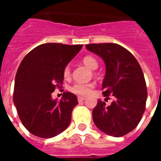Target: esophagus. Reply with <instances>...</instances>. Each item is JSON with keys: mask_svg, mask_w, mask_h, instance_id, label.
<instances>
[{"mask_svg": "<svg viewBox=\"0 0 161 161\" xmlns=\"http://www.w3.org/2000/svg\"><path fill=\"white\" fill-rule=\"evenodd\" d=\"M85 99H86L85 97H81V96H78V102H81V101H84Z\"/></svg>", "mask_w": 161, "mask_h": 161, "instance_id": "1", "label": "esophagus"}]
</instances>
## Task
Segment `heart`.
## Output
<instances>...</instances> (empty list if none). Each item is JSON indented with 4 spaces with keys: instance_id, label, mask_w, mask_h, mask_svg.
Wrapping results in <instances>:
<instances>
[{
    "instance_id": "b5f03b06",
    "label": "heart",
    "mask_w": 161,
    "mask_h": 161,
    "mask_svg": "<svg viewBox=\"0 0 161 161\" xmlns=\"http://www.w3.org/2000/svg\"><path fill=\"white\" fill-rule=\"evenodd\" d=\"M83 63L87 67L91 69H96L98 68V62L96 59L91 56H87L83 58ZM63 75L65 78H68L70 76V68L67 66L63 70ZM94 88V83H75L69 88V90L72 93L81 96L88 95L92 92L93 88Z\"/></svg>"
}]
</instances>
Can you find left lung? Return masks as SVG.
Returning a JSON list of instances; mask_svg holds the SVG:
<instances>
[{
    "instance_id": "1",
    "label": "left lung",
    "mask_w": 161,
    "mask_h": 161,
    "mask_svg": "<svg viewBox=\"0 0 161 161\" xmlns=\"http://www.w3.org/2000/svg\"><path fill=\"white\" fill-rule=\"evenodd\" d=\"M86 48L104 61L103 94L114 98L108 106L98 99L93 110V123L107 135L124 136L137 127L145 110L147 88L141 67L134 55L119 44H88Z\"/></svg>"
}]
</instances>
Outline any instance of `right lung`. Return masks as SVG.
<instances>
[{
    "mask_svg": "<svg viewBox=\"0 0 161 161\" xmlns=\"http://www.w3.org/2000/svg\"><path fill=\"white\" fill-rule=\"evenodd\" d=\"M83 45L44 43L21 61L14 85L13 102L22 125L37 137L53 138L67 129L77 96L64 92L60 101L52 93L62 88L63 70Z\"/></svg>",
    "mask_w": 161,
    "mask_h": 161,
    "instance_id": "1",
    "label": "right lung"
}]
</instances>
